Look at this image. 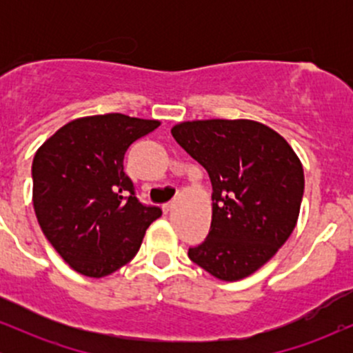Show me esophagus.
<instances>
[{
	"label": "esophagus",
	"mask_w": 353,
	"mask_h": 353,
	"mask_svg": "<svg viewBox=\"0 0 353 353\" xmlns=\"http://www.w3.org/2000/svg\"><path fill=\"white\" fill-rule=\"evenodd\" d=\"M172 208H174V202H168V204L163 205V210L165 214H168V212H171Z\"/></svg>",
	"instance_id": "obj_1"
}]
</instances>
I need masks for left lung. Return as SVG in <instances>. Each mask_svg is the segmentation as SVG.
I'll return each mask as SVG.
<instances>
[{
    "label": "left lung",
    "mask_w": 353,
    "mask_h": 353,
    "mask_svg": "<svg viewBox=\"0 0 353 353\" xmlns=\"http://www.w3.org/2000/svg\"><path fill=\"white\" fill-rule=\"evenodd\" d=\"M171 132L212 182L210 230L189 259L225 282L254 274L297 224L303 196L297 154L274 129L249 119L188 121Z\"/></svg>",
    "instance_id": "obj_1"
}]
</instances>
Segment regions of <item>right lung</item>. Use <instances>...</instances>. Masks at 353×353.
<instances>
[{
  "mask_svg": "<svg viewBox=\"0 0 353 353\" xmlns=\"http://www.w3.org/2000/svg\"><path fill=\"white\" fill-rule=\"evenodd\" d=\"M159 121L119 112L88 116L58 129L34 154L33 205L63 261L88 277L128 264L163 210L136 197L124 154Z\"/></svg>",
  "mask_w": 353,
  "mask_h": 353,
  "instance_id": "1",
  "label": "right lung"
}]
</instances>
